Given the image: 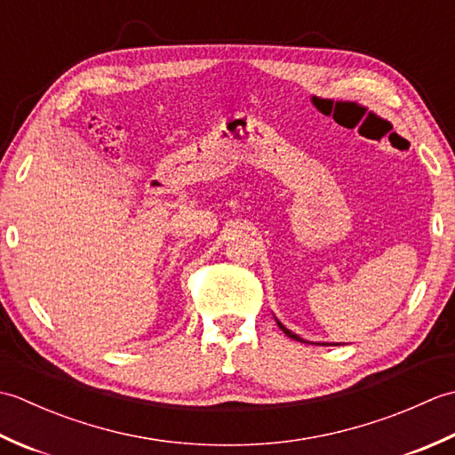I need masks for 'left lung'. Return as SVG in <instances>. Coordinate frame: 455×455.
Instances as JSON below:
<instances>
[{
  "instance_id": "left-lung-1",
  "label": "left lung",
  "mask_w": 455,
  "mask_h": 455,
  "mask_svg": "<svg viewBox=\"0 0 455 455\" xmlns=\"http://www.w3.org/2000/svg\"><path fill=\"white\" fill-rule=\"evenodd\" d=\"M275 323H277V326H279V328H282V331H283V332H285V334H287L289 338H293V340H297V342H305V344H323V346H340V344H334V342L331 344V342H308V340H303V338H301V336H297L295 332H291V331H289V328H285V326H283L282 323H279V321H277V318H275Z\"/></svg>"
}]
</instances>
